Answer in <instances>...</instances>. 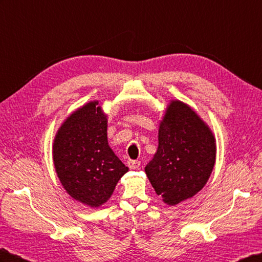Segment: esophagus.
Listing matches in <instances>:
<instances>
[{
  "label": "esophagus",
  "mask_w": 262,
  "mask_h": 262,
  "mask_svg": "<svg viewBox=\"0 0 262 262\" xmlns=\"http://www.w3.org/2000/svg\"><path fill=\"white\" fill-rule=\"evenodd\" d=\"M127 165H129L130 169H139L140 167V161H136V160H130L129 162H127Z\"/></svg>",
  "instance_id": "esophagus-1"
}]
</instances>
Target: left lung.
<instances>
[{
	"instance_id": "obj_1",
	"label": "left lung",
	"mask_w": 262,
	"mask_h": 262,
	"mask_svg": "<svg viewBox=\"0 0 262 262\" xmlns=\"http://www.w3.org/2000/svg\"><path fill=\"white\" fill-rule=\"evenodd\" d=\"M215 162V139L189 105L171 101L159 127V145L144 168L158 195L169 206L205 187Z\"/></svg>"
}]
</instances>
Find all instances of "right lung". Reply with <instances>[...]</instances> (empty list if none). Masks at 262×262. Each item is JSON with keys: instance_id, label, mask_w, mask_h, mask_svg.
<instances>
[{"instance_id": "add662e5", "label": "right lung", "mask_w": 262, "mask_h": 262, "mask_svg": "<svg viewBox=\"0 0 262 262\" xmlns=\"http://www.w3.org/2000/svg\"><path fill=\"white\" fill-rule=\"evenodd\" d=\"M106 127L99 102H89L62 123L53 143L54 168L63 188L91 208L109 200L129 171L109 146Z\"/></svg>"}]
</instances>
